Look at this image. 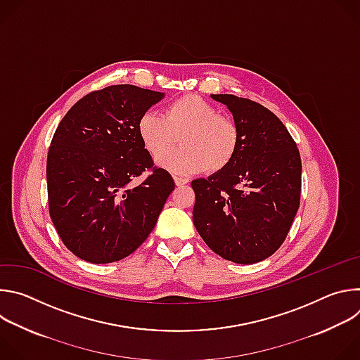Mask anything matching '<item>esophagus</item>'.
Masks as SVG:
<instances>
[{
	"label": "esophagus",
	"mask_w": 360,
	"mask_h": 360,
	"mask_svg": "<svg viewBox=\"0 0 360 360\" xmlns=\"http://www.w3.org/2000/svg\"><path fill=\"white\" fill-rule=\"evenodd\" d=\"M174 181H175V185H176V186H182V185L188 184V179L181 178V176H174Z\"/></svg>",
	"instance_id": "obj_1"
}]
</instances>
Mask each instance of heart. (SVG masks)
I'll list each match as a JSON object with an SVG mask.
<instances>
[{"label":"heart","instance_id":"b5f03b06","mask_svg":"<svg viewBox=\"0 0 360 360\" xmlns=\"http://www.w3.org/2000/svg\"><path fill=\"white\" fill-rule=\"evenodd\" d=\"M136 131L153 158L167 153L180 138L183 148L160 160L162 167L178 174L222 171L233 160L239 139L233 120L218 114L212 104L195 94L171 101L162 117L143 112Z\"/></svg>","mask_w":360,"mask_h":360}]
</instances>
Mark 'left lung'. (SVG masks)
Masks as SVG:
<instances>
[{"mask_svg":"<svg viewBox=\"0 0 360 360\" xmlns=\"http://www.w3.org/2000/svg\"><path fill=\"white\" fill-rule=\"evenodd\" d=\"M211 98L232 112L239 139L226 168L192 181L193 225L224 259L261 262L283 243L297 212L299 149L282 121L258 102L231 94Z\"/></svg>","mask_w":360,"mask_h":360,"instance_id":"left-lung-1","label":"left lung"}]
</instances>
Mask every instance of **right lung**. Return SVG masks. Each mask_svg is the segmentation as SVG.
<instances>
[{
  "label": "right lung",
  "instance_id": "1",
  "mask_svg": "<svg viewBox=\"0 0 360 360\" xmlns=\"http://www.w3.org/2000/svg\"><path fill=\"white\" fill-rule=\"evenodd\" d=\"M164 98L135 85H111L81 98L60 122L46 157L49 217L78 258L111 264L131 255L155 226L175 188L153 167L136 124ZM143 172L138 186L131 181Z\"/></svg>",
  "mask_w": 360,
  "mask_h": 360
}]
</instances>
